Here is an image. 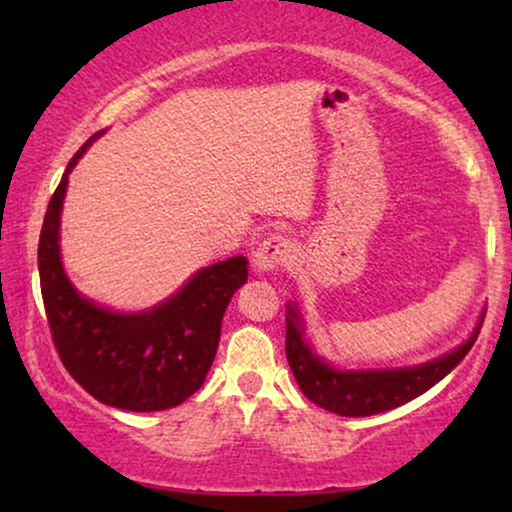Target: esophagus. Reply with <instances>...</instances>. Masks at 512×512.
Returning a JSON list of instances; mask_svg holds the SVG:
<instances>
[{
    "mask_svg": "<svg viewBox=\"0 0 512 512\" xmlns=\"http://www.w3.org/2000/svg\"><path fill=\"white\" fill-rule=\"evenodd\" d=\"M251 261H254V268L258 272L289 268V265L293 263V244H291V240H286L284 235L272 233L265 237L261 244H258Z\"/></svg>",
    "mask_w": 512,
    "mask_h": 512,
    "instance_id": "34e87169",
    "label": "esophagus"
}]
</instances>
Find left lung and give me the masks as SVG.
Instances as JSON below:
<instances>
[{"label": "left lung", "mask_w": 512, "mask_h": 512, "mask_svg": "<svg viewBox=\"0 0 512 512\" xmlns=\"http://www.w3.org/2000/svg\"><path fill=\"white\" fill-rule=\"evenodd\" d=\"M480 328L482 319L464 345L436 361L424 363V366L349 373V370H335L326 361H321L317 354H312V349L303 340V328H300L296 307H289V317H286V359H289L300 391L312 403H317L319 408L331 410L342 417H368L377 415V412L394 410L398 405L422 396L433 384H438L471 352Z\"/></svg>", "instance_id": "obj_1"}]
</instances>
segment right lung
<instances>
[{
	"label": "right lung",
	"instance_id": "1",
	"mask_svg": "<svg viewBox=\"0 0 512 512\" xmlns=\"http://www.w3.org/2000/svg\"><path fill=\"white\" fill-rule=\"evenodd\" d=\"M95 137L69 160L41 226L39 282L48 328L62 366L97 401L132 412L167 410L205 382L223 312L247 282L249 261L233 256L209 265L177 296L142 314H116L81 298L62 270L58 230L67 174Z\"/></svg>",
	"mask_w": 512,
	"mask_h": 512
}]
</instances>
